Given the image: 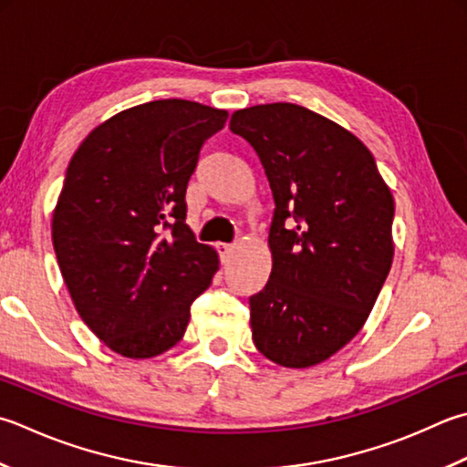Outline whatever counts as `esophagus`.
Here are the masks:
<instances>
[{"instance_id": "1", "label": "esophagus", "mask_w": 467, "mask_h": 467, "mask_svg": "<svg viewBox=\"0 0 467 467\" xmlns=\"http://www.w3.org/2000/svg\"><path fill=\"white\" fill-rule=\"evenodd\" d=\"M218 254H221V261L226 263L228 257H231V253L234 251V244H226V243H218Z\"/></svg>"}]
</instances>
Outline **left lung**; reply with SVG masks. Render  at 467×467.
Listing matches in <instances>:
<instances>
[{
    "mask_svg": "<svg viewBox=\"0 0 467 467\" xmlns=\"http://www.w3.org/2000/svg\"><path fill=\"white\" fill-rule=\"evenodd\" d=\"M231 131L259 155L275 202L253 342L279 367H316L370 316L395 254V200L367 145L306 107L241 109Z\"/></svg>",
    "mask_w": 467,
    "mask_h": 467,
    "instance_id": "8db88e82",
    "label": "left lung"
}]
</instances>
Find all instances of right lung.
I'll list each match as a JSON object with an SVG mask.
<instances>
[{"instance_id":"add662e5","label":"right lung","mask_w":467,"mask_h":467,"mask_svg":"<svg viewBox=\"0 0 467 467\" xmlns=\"http://www.w3.org/2000/svg\"><path fill=\"white\" fill-rule=\"evenodd\" d=\"M226 117L194 100H151L95 127L68 163L54 253L82 322L125 358L176 346L218 271L216 251L186 224V188Z\"/></svg>"}]
</instances>
